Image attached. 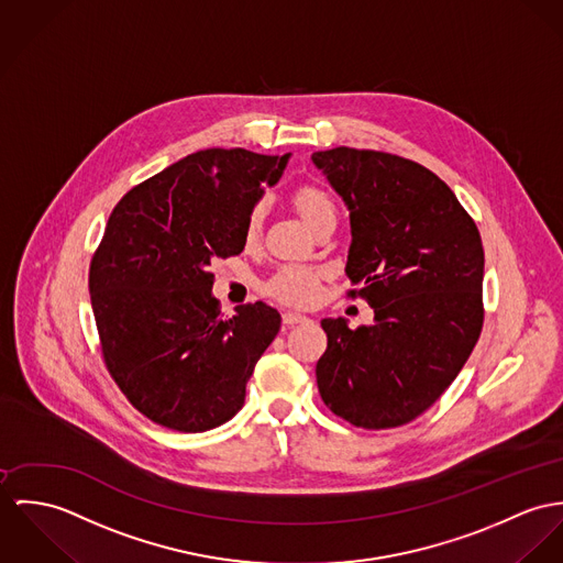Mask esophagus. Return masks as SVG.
Segmentation results:
<instances>
[{"mask_svg": "<svg viewBox=\"0 0 563 563\" xmlns=\"http://www.w3.org/2000/svg\"><path fill=\"white\" fill-rule=\"evenodd\" d=\"M305 321H309L307 314L291 311L283 312V323H285V325H296V323H305Z\"/></svg>", "mask_w": 563, "mask_h": 563, "instance_id": "34e87169", "label": "esophagus"}]
</instances>
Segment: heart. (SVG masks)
Instances as JSON below:
<instances>
[{"instance_id":"obj_1","label":"heart","mask_w":563,"mask_h":563,"mask_svg":"<svg viewBox=\"0 0 563 563\" xmlns=\"http://www.w3.org/2000/svg\"><path fill=\"white\" fill-rule=\"evenodd\" d=\"M291 202L312 229H317L328 220L336 222V205L332 196L319 186L307 184L294 189ZM263 222H265V202L256 200L252 202L244 220V242L249 246L258 242L263 233ZM321 276L323 272L319 267L305 265V263H287L267 278L265 294L289 307H309L319 296Z\"/></svg>"}]
</instances>
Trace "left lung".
I'll list each match as a JSON object with an SVG mask.
<instances>
[{
  "label": "left lung",
  "mask_w": 563,
  "mask_h": 563,
  "mask_svg": "<svg viewBox=\"0 0 563 563\" xmlns=\"http://www.w3.org/2000/svg\"><path fill=\"white\" fill-rule=\"evenodd\" d=\"M312 162L350 207L347 298L374 323L323 319L314 375L332 415L363 430L421 417L462 372L484 328V246L475 220L426 166L336 146Z\"/></svg>",
  "instance_id": "obj_1"
}]
</instances>
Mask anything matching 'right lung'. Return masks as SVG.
I'll list each match as a JSON object with an SVG mask.
<instances>
[{
	"mask_svg": "<svg viewBox=\"0 0 563 563\" xmlns=\"http://www.w3.org/2000/svg\"><path fill=\"white\" fill-rule=\"evenodd\" d=\"M289 155L205 148L129 189L90 258L101 356L126 401L153 423L205 432L233 419L280 330L263 302L220 312L216 258L244 251V220Z\"/></svg>",
	"mask_w": 563,
	"mask_h": 563,
	"instance_id": "add662e5",
	"label": "right lung"
}]
</instances>
